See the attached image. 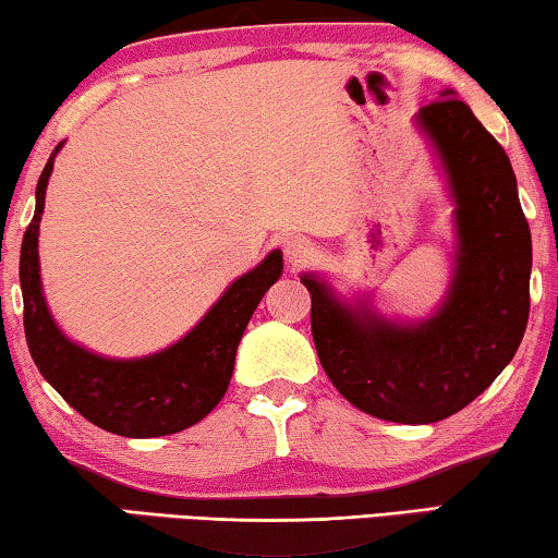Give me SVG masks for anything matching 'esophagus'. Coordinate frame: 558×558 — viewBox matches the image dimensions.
Segmentation results:
<instances>
[{
  "instance_id": "34e87169",
  "label": "esophagus",
  "mask_w": 558,
  "mask_h": 558,
  "mask_svg": "<svg viewBox=\"0 0 558 558\" xmlns=\"http://www.w3.org/2000/svg\"><path fill=\"white\" fill-rule=\"evenodd\" d=\"M281 248H284V258L292 266H302L312 254V243L310 239H304V235H289V239L281 243Z\"/></svg>"
}]
</instances>
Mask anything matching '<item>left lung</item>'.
Segmentation results:
<instances>
[{
    "mask_svg": "<svg viewBox=\"0 0 558 558\" xmlns=\"http://www.w3.org/2000/svg\"><path fill=\"white\" fill-rule=\"evenodd\" d=\"M452 197V279L437 312L386 317L368 296L345 300L319 274L312 338L332 386L365 414L432 424L475 401L513 361L529 325L531 231L506 149L470 106L441 90L414 117Z\"/></svg>",
    "mask_w": 558,
    "mask_h": 558,
    "instance_id": "left-lung-1",
    "label": "left lung"
}]
</instances>
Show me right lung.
<instances>
[{
  "label": "right lung",
  "mask_w": 558,
  "mask_h": 558,
  "mask_svg": "<svg viewBox=\"0 0 558 558\" xmlns=\"http://www.w3.org/2000/svg\"><path fill=\"white\" fill-rule=\"evenodd\" d=\"M58 144L37 180L35 216L20 251V287L25 302V338L43 378L90 424L132 439L165 437L187 429L223 399L233 376L235 350L251 315L284 258L274 248L256 269L228 284L220 300L185 338L142 357H106L86 350L60 330L43 294L37 235L45 190L56 165Z\"/></svg>",
  "instance_id": "right-lung-1"
}]
</instances>
